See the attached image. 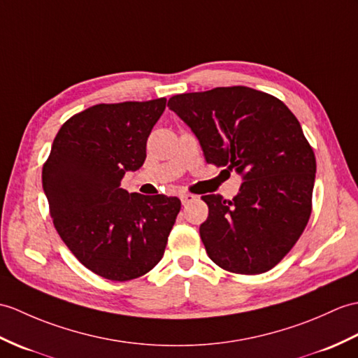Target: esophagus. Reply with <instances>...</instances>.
<instances>
[{"label": "esophagus", "instance_id": "34e87169", "mask_svg": "<svg viewBox=\"0 0 358 358\" xmlns=\"http://www.w3.org/2000/svg\"><path fill=\"white\" fill-rule=\"evenodd\" d=\"M181 203L182 204H189V203H192V201H195V199H196V196L195 195H192V194H181Z\"/></svg>", "mask_w": 358, "mask_h": 358}]
</instances>
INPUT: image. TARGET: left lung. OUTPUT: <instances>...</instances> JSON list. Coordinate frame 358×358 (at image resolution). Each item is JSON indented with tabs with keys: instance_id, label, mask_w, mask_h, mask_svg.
I'll list each match as a JSON object with an SVG mask.
<instances>
[{
	"instance_id": "left-lung-1",
	"label": "left lung",
	"mask_w": 358,
	"mask_h": 358,
	"mask_svg": "<svg viewBox=\"0 0 358 358\" xmlns=\"http://www.w3.org/2000/svg\"><path fill=\"white\" fill-rule=\"evenodd\" d=\"M207 163L243 176L234 199L204 195L199 236L210 259L238 274L271 270L308 224L315 157L301 123L278 97L248 87L172 96ZM226 169V171H227Z\"/></svg>"
}]
</instances>
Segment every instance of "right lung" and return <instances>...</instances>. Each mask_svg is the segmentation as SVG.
<instances>
[{
    "label": "right lung",
    "instance_id": "add662e5",
    "mask_svg": "<svg viewBox=\"0 0 358 358\" xmlns=\"http://www.w3.org/2000/svg\"><path fill=\"white\" fill-rule=\"evenodd\" d=\"M166 99L99 103L74 114L57 132L43 168L50 215L65 245L88 270L131 280L163 257L181 203L120 187L146 159V140Z\"/></svg>",
    "mask_w": 358,
    "mask_h": 358
}]
</instances>
